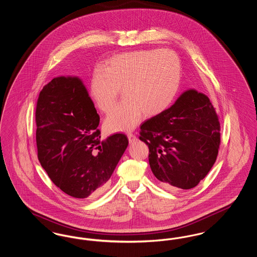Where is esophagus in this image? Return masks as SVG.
<instances>
[{
  "label": "esophagus",
  "mask_w": 257,
  "mask_h": 257,
  "mask_svg": "<svg viewBox=\"0 0 257 257\" xmlns=\"http://www.w3.org/2000/svg\"><path fill=\"white\" fill-rule=\"evenodd\" d=\"M128 140L130 144H134L135 142H137V137L133 133H128Z\"/></svg>",
  "instance_id": "34e87169"
}]
</instances>
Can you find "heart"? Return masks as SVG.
I'll list each match as a JSON object with an SVG mask.
<instances>
[{"label": "heart", "instance_id": "heart-1", "mask_svg": "<svg viewBox=\"0 0 257 257\" xmlns=\"http://www.w3.org/2000/svg\"><path fill=\"white\" fill-rule=\"evenodd\" d=\"M180 61L171 50H140L113 56L104 70L91 79V95L98 108L109 112L120 88L125 100L110 112L105 126L110 132L132 130L143 114L157 115L167 110L178 91Z\"/></svg>", "mask_w": 257, "mask_h": 257}]
</instances>
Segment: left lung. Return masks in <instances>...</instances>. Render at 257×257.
I'll use <instances>...</instances> for the list:
<instances>
[{"instance_id":"1","label":"left lung","mask_w":257,"mask_h":257,"mask_svg":"<svg viewBox=\"0 0 257 257\" xmlns=\"http://www.w3.org/2000/svg\"><path fill=\"white\" fill-rule=\"evenodd\" d=\"M218 114L209 98L189 89L175 103L141 125L149 165L168 190L195 188L215 164L220 144Z\"/></svg>"}]
</instances>
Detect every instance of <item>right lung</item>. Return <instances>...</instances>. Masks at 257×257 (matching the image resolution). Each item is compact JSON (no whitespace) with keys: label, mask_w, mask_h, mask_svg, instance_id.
I'll return each instance as SVG.
<instances>
[{"label":"right lung","mask_w":257,"mask_h":257,"mask_svg":"<svg viewBox=\"0 0 257 257\" xmlns=\"http://www.w3.org/2000/svg\"><path fill=\"white\" fill-rule=\"evenodd\" d=\"M100 121L78 77H57L43 87L36 110L37 157L51 180L68 196L100 195L128 147L124 134L102 141Z\"/></svg>","instance_id":"obj_1"}]
</instances>
